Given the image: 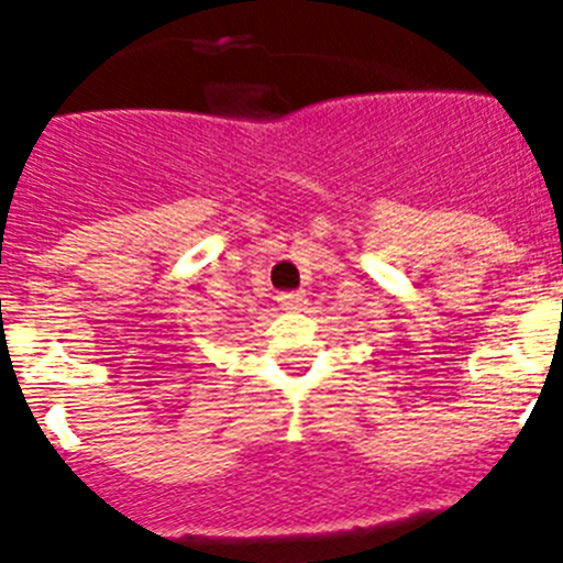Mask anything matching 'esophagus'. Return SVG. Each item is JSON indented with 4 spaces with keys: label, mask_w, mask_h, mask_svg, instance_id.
Here are the masks:
<instances>
[{
    "label": "esophagus",
    "mask_w": 563,
    "mask_h": 563,
    "mask_svg": "<svg viewBox=\"0 0 563 563\" xmlns=\"http://www.w3.org/2000/svg\"><path fill=\"white\" fill-rule=\"evenodd\" d=\"M278 305H282V310L296 312L307 305V296L305 292H282V296H278Z\"/></svg>",
    "instance_id": "1"
}]
</instances>
